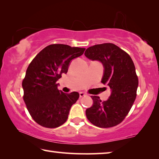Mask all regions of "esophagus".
Wrapping results in <instances>:
<instances>
[{
	"mask_svg": "<svg viewBox=\"0 0 159 159\" xmlns=\"http://www.w3.org/2000/svg\"><path fill=\"white\" fill-rule=\"evenodd\" d=\"M79 95H80V98H83V97H85V96H86L87 95H86L85 93L80 92V93H79Z\"/></svg>",
	"mask_w": 159,
	"mask_h": 159,
	"instance_id": "1",
	"label": "esophagus"
}]
</instances>
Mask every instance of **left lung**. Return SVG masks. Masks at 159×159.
<instances>
[{"instance_id": "8db88e82", "label": "left lung", "mask_w": 159, "mask_h": 159, "mask_svg": "<svg viewBox=\"0 0 159 159\" xmlns=\"http://www.w3.org/2000/svg\"><path fill=\"white\" fill-rule=\"evenodd\" d=\"M85 55L102 63L104 71L101 82L111 90L107 101L91 96L93 104L86 109V116L98 127H114L124 120L135 100L138 78L133 61L127 52L110 43L89 47Z\"/></svg>"}]
</instances>
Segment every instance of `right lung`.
<instances>
[{
	"label": "right lung",
	"instance_id": "obj_1",
	"mask_svg": "<svg viewBox=\"0 0 159 159\" xmlns=\"http://www.w3.org/2000/svg\"><path fill=\"white\" fill-rule=\"evenodd\" d=\"M85 48L52 44L43 48L29 64L22 81L23 99L32 118L43 127L55 128L64 124L69 110L79 98L77 92L64 93L57 81L68 71L73 59Z\"/></svg>",
	"mask_w": 159,
	"mask_h": 159
}]
</instances>
